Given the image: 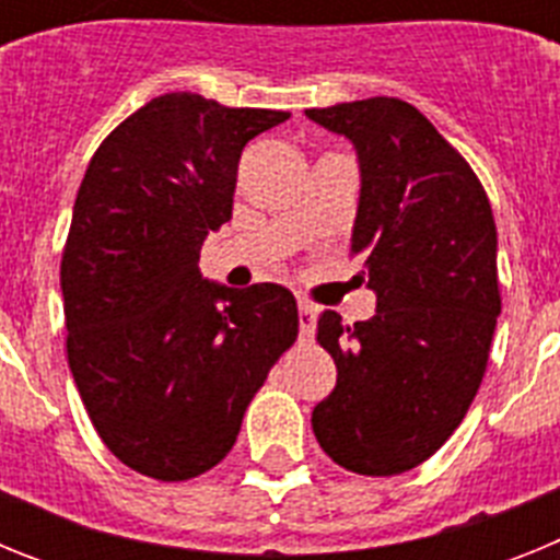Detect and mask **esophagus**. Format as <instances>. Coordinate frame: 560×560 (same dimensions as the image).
I'll return each mask as SVG.
<instances>
[{
	"mask_svg": "<svg viewBox=\"0 0 560 560\" xmlns=\"http://www.w3.org/2000/svg\"><path fill=\"white\" fill-rule=\"evenodd\" d=\"M296 314H300V334L303 336L314 334V319H316L314 305L305 303V300H300V305H296Z\"/></svg>",
	"mask_w": 560,
	"mask_h": 560,
	"instance_id": "obj_1",
	"label": "esophagus"
}]
</instances>
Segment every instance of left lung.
<instances>
[{
    "label": "left lung",
    "instance_id": "obj_1",
    "mask_svg": "<svg viewBox=\"0 0 560 560\" xmlns=\"http://www.w3.org/2000/svg\"><path fill=\"white\" fill-rule=\"evenodd\" d=\"M359 153L350 255L364 257L375 316L316 323L336 387L311 415L323 452L368 477L404 474L463 423L497 316V224L477 173L415 106L368 97L305 108Z\"/></svg>",
    "mask_w": 560,
    "mask_h": 560
}]
</instances>
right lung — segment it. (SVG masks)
I'll use <instances>...</instances> for the list:
<instances>
[{
    "instance_id": "right-lung-1",
    "label": "right lung",
    "mask_w": 560,
    "mask_h": 560,
    "mask_svg": "<svg viewBox=\"0 0 560 560\" xmlns=\"http://www.w3.org/2000/svg\"><path fill=\"white\" fill-rule=\"evenodd\" d=\"M289 120L192 92L153 97L86 167L61 257L67 359L114 457L162 482L230 454L249 400L300 330L289 289H226L199 271L232 219L252 137Z\"/></svg>"
}]
</instances>
